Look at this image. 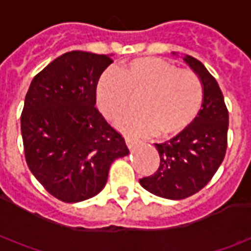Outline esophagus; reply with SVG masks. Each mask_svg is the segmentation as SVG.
Instances as JSON below:
<instances>
[{
	"label": "esophagus",
	"mask_w": 251,
	"mask_h": 251,
	"mask_svg": "<svg viewBox=\"0 0 251 251\" xmlns=\"http://www.w3.org/2000/svg\"><path fill=\"white\" fill-rule=\"evenodd\" d=\"M125 142H126V145H127V148H134L136 145H138L140 144V140H137V138H134V137H130V136H126L125 137Z\"/></svg>",
	"instance_id": "34e87169"
}]
</instances>
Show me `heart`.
Segmentation results:
<instances>
[{"label": "heart", "mask_w": 251, "mask_h": 251, "mask_svg": "<svg viewBox=\"0 0 251 251\" xmlns=\"http://www.w3.org/2000/svg\"><path fill=\"white\" fill-rule=\"evenodd\" d=\"M141 93L140 111L118 122L121 130L137 136L179 134L196 120L204 100L196 72L160 57H138L121 70L109 68L97 84L98 107L109 121L118 120L130 106L131 95Z\"/></svg>", "instance_id": "b5f03b06"}]
</instances>
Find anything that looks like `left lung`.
Returning a JSON list of instances; mask_svg holds the SVG:
<instances>
[{
    "instance_id": "1",
    "label": "left lung",
    "mask_w": 251,
    "mask_h": 251,
    "mask_svg": "<svg viewBox=\"0 0 251 251\" xmlns=\"http://www.w3.org/2000/svg\"><path fill=\"white\" fill-rule=\"evenodd\" d=\"M184 62L201 79L204 100L196 120L169 141L154 144L160 154L157 171L140 179L149 192L165 199L192 196L207 185L219 168L227 149L228 111L215 77L199 60Z\"/></svg>"
}]
</instances>
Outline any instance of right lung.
Returning <instances> with one entry per match:
<instances>
[{
  "instance_id": "obj_1",
  "label": "right lung",
  "mask_w": 251,
  "mask_h": 251,
  "mask_svg": "<svg viewBox=\"0 0 251 251\" xmlns=\"http://www.w3.org/2000/svg\"><path fill=\"white\" fill-rule=\"evenodd\" d=\"M107 55L71 51L30 83L21 134L30 172L56 199L76 203L99 194L111 163L129 153L124 137L95 107Z\"/></svg>"
}]
</instances>
